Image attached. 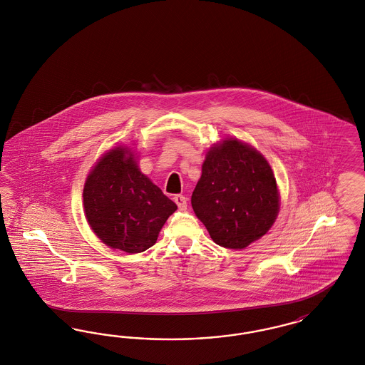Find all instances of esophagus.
<instances>
[{"label": "esophagus", "mask_w": 365, "mask_h": 365, "mask_svg": "<svg viewBox=\"0 0 365 365\" xmlns=\"http://www.w3.org/2000/svg\"><path fill=\"white\" fill-rule=\"evenodd\" d=\"M174 201H175L176 205H178V209L179 210H186L187 209V198L185 197V195H180V194H178L174 197Z\"/></svg>", "instance_id": "34e87169"}]
</instances>
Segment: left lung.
Wrapping results in <instances>:
<instances>
[{
	"label": "left lung",
	"mask_w": 365,
	"mask_h": 365,
	"mask_svg": "<svg viewBox=\"0 0 365 365\" xmlns=\"http://www.w3.org/2000/svg\"><path fill=\"white\" fill-rule=\"evenodd\" d=\"M191 205L215 244L242 250L277 220V179L260 152L237 138L224 140L206 153Z\"/></svg>",
	"instance_id": "8db88e82"
}]
</instances>
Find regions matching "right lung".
Here are the masks:
<instances>
[{
    "mask_svg": "<svg viewBox=\"0 0 365 365\" xmlns=\"http://www.w3.org/2000/svg\"><path fill=\"white\" fill-rule=\"evenodd\" d=\"M88 225L108 247L147 251L176 205L144 175L126 147L106 152L88 174L83 189Z\"/></svg>",
    "mask_w": 365,
    "mask_h": 365,
    "instance_id": "right-lung-1",
    "label": "right lung"
}]
</instances>
